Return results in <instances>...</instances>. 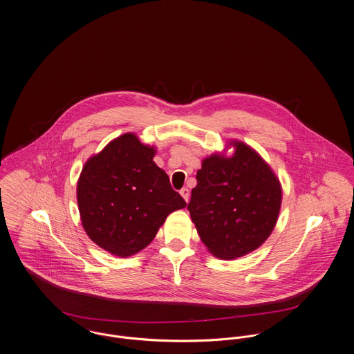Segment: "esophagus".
Masks as SVG:
<instances>
[{"mask_svg": "<svg viewBox=\"0 0 354 354\" xmlns=\"http://www.w3.org/2000/svg\"><path fill=\"white\" fill-rule=\"evenodd\" d=\"M180 194L184 197L185 201H188V198H189V189H188V188H183V189L180 191Z\"/></svg>", "mask_w": 354, "mask_h": 354, "instance_id": "1", "label": "esophagus"}]
</instances>
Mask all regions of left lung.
<instances>
[{
	"label": "left lung",
	"mask_w": 354,
	"mask_h": 354,
	"mask_svg": "<svg viewBox=\"0 0 354 354\" xmlns=\"http://www.w3.org/2000/svg\"><path fill=\"white\" fill-rule=\"evenodd\" d=\"M234 154H212L197 170L188 209L198 236L218 258L258 249L272 234L281 207V185L250 146L232 140Z\"/></svg>",
	"instance_id": "1"
}]
</instances>
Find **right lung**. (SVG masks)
Returning <instances> with one entry per match:
<instances>
[{
  "label": "right lung",
  "instance_id": "add662e5",
  "mask_svg": "<svg viewBox=\"0 0 354 354\" xmlns=\"http://www.w3.org/2000/svg\"><path fill=\"white\" fill-rule=\"evenodd\" d=\"M154 156V147L129 132L82 167L77 184L81 223L97 246L113 256L129 257L145 249L167 215L187 205Z\"/></svg>",
  "mask_w": 354,
  "mask_h": 354
}]
</instances>
